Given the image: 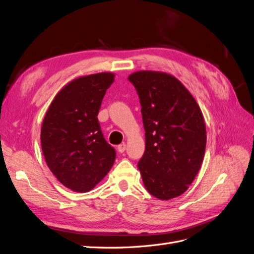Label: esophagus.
I'll use <instances>...</instances> for the list:
<instances>
[{
    "instance_id": "34e87169",
    "label": "esophagus",
    "mask_w": 254,
    "mask_h": 254,
    "mask_svg": "<svg viewBox=\"0 0 254 254\" xmlns=\"http://www.w3.org/2000/svg\"><path fill=\"white\" fill-rule=\"evenodd\" d=\"M117 150H118V152H120V153H123V152L126 151V143L119 144V146L117 147Z\"/></svg>"
}]
</instances>
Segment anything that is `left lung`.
I'll use <instances>...</instances> for the list:
<instances>
[{
  "label": "left lung",
  "mask_w": 254,
  "mask_h": 254,
  "mask_svg": "<svg viewBox=\"0 0 254 254\" xmlns=\"http://www.w3.org/2000/svg\"><path fill=\"white\" fill-rule=\"evenodd\" d=\"M127 79L138 93L146 131V150L137 165L144 187L159 200L179 197L192 183L203 161V115L175 76L137 71Z\"/></svg>",
  "instance_id": "left-lung-1"
}]
</instances>
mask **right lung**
<instances>
[{"label":"right lung","mask_w":254,"mask_h":254,"mask_svg":"<svg viewBox=\"0 0 254 254\" xmlns=\"http://www.w3.org/2000/svg\"><path fill=\"white\" fill-rule=\"evenodd\" d=\"M114 81L111 72L73 79L57 93L43 119L40 138L48 167L73 191L91 190L114 165L116 151L97 118Z\"/></svg>","instance_id":"right-lung-1"}]
</instances>
